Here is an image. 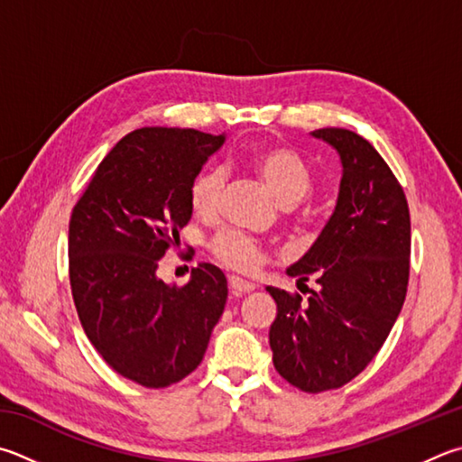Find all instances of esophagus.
Returning a JSON list of instances; mask_svg holds the SVG:
<instances>
[{
    "label": "esophagus",
    "instance_id": "34e87169",
    "mask_svg": "<svg viewBox=\"0 0 462 462\" xmlns=\"http://www.w3.org/2000/svg\"><path fill=\"white\" fill-rule=\"evenodd\" d=\"M228 284H230V289H232L234 295H245V292H253L256 289L254 282L240 279V276H230Z\"/></svg>",
    "mask_w": 462,
    "mask_h": 462
}]
</instances>
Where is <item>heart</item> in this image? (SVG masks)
<instances>
[{
    "mask_svg": "<svg viewBox=\"0 0 462 462\" xmlns=\"http://www.w3.org/2000/svg\"><path fill=\"white\" fill-rule=\"evenodd\" d=\"M254 170L276 198V202L284 208L299 204L309 191H311L313 180L303 157L295 151L284 147H271L258 151L253 159ZM226 186L224 167H209L199 173L191 183V208L196 214L204 217H214L220 212L222 196ZM216 258L226 266L240 273H250L263 263V250L256 242L238 230H224L217 234L212 242Z\"/></svg>",
    "mask_w": 462,
    "mask_h": 462,
    "instance_id": "1",
    "label": "heart"
}]
</instances>
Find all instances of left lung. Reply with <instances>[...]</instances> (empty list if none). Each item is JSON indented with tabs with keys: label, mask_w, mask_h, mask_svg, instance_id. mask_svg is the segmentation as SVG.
Listing matches in <instances>:
<instances>
[{
	"label": "left lung",
	"mask_w": 462,
	"mask_h": 462,
	"mask_svg": "<svg viewBox=\"0 0 462 462\" xmlns=\"http://www.w3.org/2000/svg\"><path fill=\"white\" fill-rule=\"evenodd\" d=\"M311 135L337 151V204L313 246L287 268L319 284L307 300L266 287L276 303L273 364L303 392L341 388L365 370L402 311L410 273L404 189L370 141L337 127Z\"/></svg>",
	"instance_id": "1"
}]
</instances>
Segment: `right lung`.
<instances>
[{"label": "right lung", "instance_id": "1", "mask_svg": "<svg viewBox=\"0 0 462 462\" xmlns=\"http://www.w3.org/2000/svg\"><path fill=\"white\" fill-rule=\"evenodd\" d=\"M226 135L143 127L100 162L74 206L69 264L82 329L105 362L145 388L202 364L228 299L220 268L199 263L186 287L157 276L191 217V183Z\"/></svg>", "mask_w": 462, "mask_h": 462}]
</instances>
